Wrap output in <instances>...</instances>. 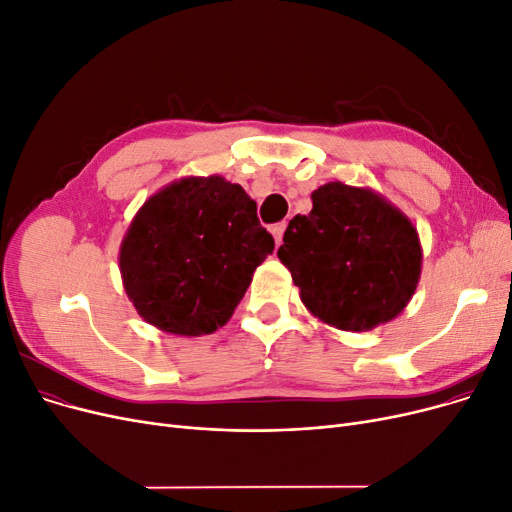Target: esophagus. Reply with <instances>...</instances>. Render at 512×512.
I'll use <instances>...</instances> for the list:
<instances>
[{
    "instance_id": "34e87169",
    "label": "esophagus",
    "mask_w": 512,
    "mask_h": 512,
    "mask_svg": "<svg viewBox=\"0 0 512 512\" xmlns=\"http://www.w3.org/2000/svg\"><path fill=\"white\" fill-rule=\"evenodd\" d=\"M285 223H277V225H273L271 227V233H273V237H275V241H277V246H281V241H283V233H285Z\"/></svg>"
}]
</instances>
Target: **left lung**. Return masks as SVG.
I'll return each mask as SVG.
<instances>
[{"label": "left lung", "instance_id": "1", "mask_svg": "<svg viewBox=\"0 0 512 512\" xmlns=\"http://www.w3.org/2000/svg\"><path fill=\"white\" fill-rule=\"evenodd\" d=\"M310 198V214L291 218L277 252L302 304L342 331H371L396 319L421 279L417 227L371 187L331 181Z\"/></svg>", "mask_w": 512, "mask_h": 512}]
</instances>
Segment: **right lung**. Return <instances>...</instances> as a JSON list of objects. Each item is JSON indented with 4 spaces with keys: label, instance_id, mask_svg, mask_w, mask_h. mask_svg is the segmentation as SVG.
<instances>
[{
    "label": "right lung",
    "instance_id": "1",
    "mask_svg": "<svg viewBox=\"0 0 512 512\" xmlns=\"http://www.w3.org/2000/svg\"><path fill=\"white\" fill-rule=\"evenodd\" d=\"M275 239L221 175L183 177L143 202L120 243L123 287L145 323L198 337L227 325Z\"/></svg>",
    "mask_w": 512,
    "mask_h": 512
}]
</instances>
